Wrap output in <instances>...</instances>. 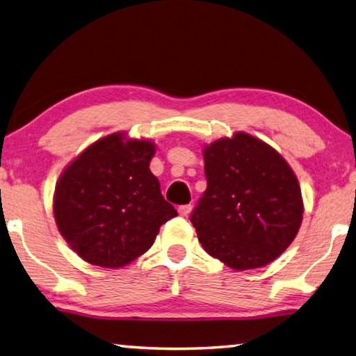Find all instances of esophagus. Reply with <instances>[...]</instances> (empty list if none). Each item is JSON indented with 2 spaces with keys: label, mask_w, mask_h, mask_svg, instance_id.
<instances>
[{
  "label": "esophagus",
  "mask_w": 356,
  "mask_h": 356,
  "mask_svg": "<svg viewBox=\"0 0 356 356\" xmlns=\"http://www.w3.org/2000/svg\"><path fill=\"white\" fill-rule=\"evenodd\" d=\"M191 209H193L191 204H185V206H179L177 212H179L180 216H186V215H188V213L191 212Z\"/></svg>",
  "instance_id": "1"
}]
</instances>
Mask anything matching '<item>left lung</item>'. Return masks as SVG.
Instances as JSON below:
<instances>
[{"label":"left lung","instance_id":"left-lung-1","mask_svg":"<svg viewBox=\"0 0 356 356\" xmlns=\"http://www.w3.org/2000/svg\"><path fill=\"white\" fill-rule=\"evenodd\" d=\"M204 171L207 188L190 218L202 248L237 272L281 256L303 220L301 190L287 161L237 131L204 146Z\"/></svg>","mask_w":356,"mask_h":356}]
</instances>
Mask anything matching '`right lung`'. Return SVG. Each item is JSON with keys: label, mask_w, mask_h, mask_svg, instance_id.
<instances>
[{"label": "right lung", "mask_w": 356, "mask_h": 356, "mask_svg": "<svg viewBox=\"0 0 356 356\" xmlns=\"http://www.w3.org/2000/svg\"><path fill=\"white\" fill-rule=\"evenodd\" d=\"M154 154L152 141L118 131L84 149L59 176L53 197L56 226L83 261L124 267L177 216L150 172Z\"/></svg>", "instance_id": "right-lung-1"}]
</instances>
